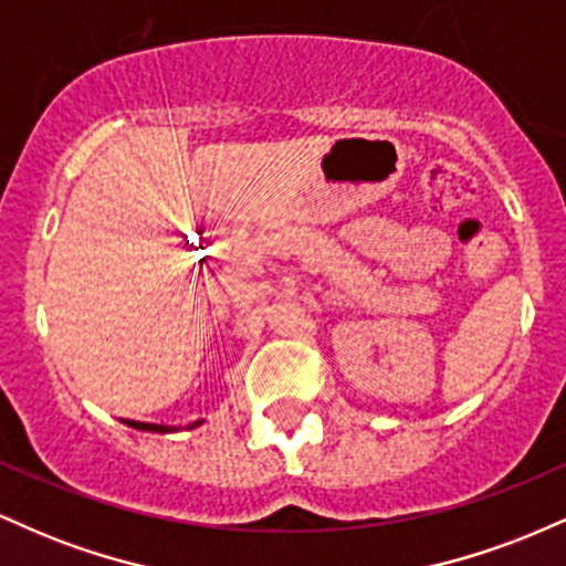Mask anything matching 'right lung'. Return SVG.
I'll return each instance as SVG.
<instances>
[{"label":"right lung","instance_id":"obj_1","mask_svg":"<svg viewBox=\"0 0 566 566\" xmlns=\"http://www.w3.org/2000/svg\"><path fill=\"white\" fill-rule=\"evenodd\" d=\"M129 426H133V428H140V431H157V433H167V431H170V428H165V426H151V423H135V420H133V423H129Z\"/></svg>","mask_w":566,"mask_h":566}]
</instances>
